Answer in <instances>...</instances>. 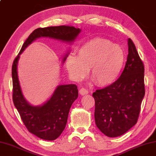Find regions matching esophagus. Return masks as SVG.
<instances>
[{"label": "esophagus", "instance_id": "1", "mask_svg": "<svg viewBox=\"0 0 156 156\" xmlns=\"http://www.w3.org/2000/svg\"><path fill=\"white\" fill-rule=\"evenodd\" d=\"M79 93H80V94L81 95H85L89 93V90L86 89H84V88H81L80 90H79Z\"/></svg>", "mask_w": 156, "mask_h": 156}]
</instances>
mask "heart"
Masks as SVG:
<instances>
[{
	"label": "heart",
	"mask_w": 156,
	"mask_h": 156,
	"mask_svg": "<svg viewBox=\"0 0 156 156\" xmlns=\"http://www.w3.org/2000/svg\"><path fill=\"white\" fill-rule=\"evenodd\" d=\"M121 47L104 38H94L78 48L77 56L69 55L66 67L73 80H83L90 71V78L100 87L112 84L119 77L125 65Z\"/></svg>",
	"instance_id": "obj_1"
}]
</instances>
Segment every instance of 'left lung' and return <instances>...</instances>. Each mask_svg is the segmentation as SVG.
Returning a JSON list of instances; mask_svg holds the SVG:
<instances>
[{
    "label": "left lung",
    "instance_id": "1",
    "mask_svg": "<svg viewBox=\"0 0 156 156\" xmlns=\"http://www.w3.org/2000/svg\"><path fill=\"white\" fill-rule=\"evenodd\" d=\"M122 73L111 85L93 93L96 126L108 137L120 136L137 122L145 96L144 65L130 39Z\"/></svg>",
    "mask_w": 156,
    "mask_h": 156
}]
</instances>
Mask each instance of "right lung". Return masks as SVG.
I'll return each instance as SVG.
<instances>
[{
	"instance_id": "add662e5",
	"label": "right lung",
	"mask_w": 156,
	"mask_h": 156,
	"mask_svg": "<svg viewBox=\"0 0 156 156\" xmlns=\"http://www.w3.org/2000/svg\"><path fill=\"white\" fill-rule=\"evenodd\" d=\"M81 32L73 27L59 26L37 29L29 36L12 66L13 101L22 121L29 131L46 140L57 138L66 127L70 108L78 96L76 84H61L56 87L51 97L41 105L33 106L25 99L20 84L18 64L20 56L37 39L49 37L63 43L72 44ZM69 50L63 58L66 61Z\"/></svg>"
}]
</instances>
